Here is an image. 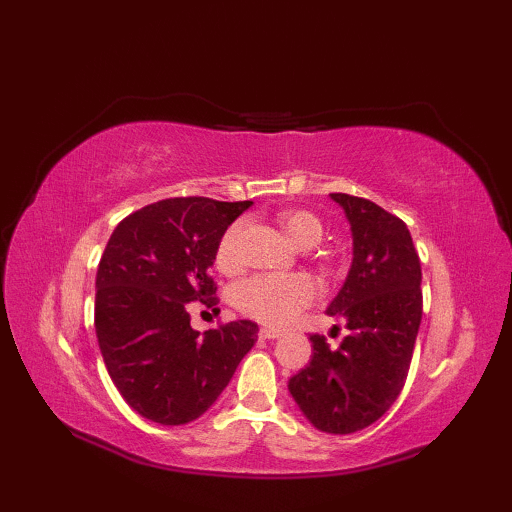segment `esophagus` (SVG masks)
Here are the masks:
<instances>
[{"instance_id":"obj_1","label":"esophagus","mask_w":512,"mask_h":512,"mask_svg":"<svg viewBox=\"0 0 512 512\" xmlns=\"http://www.w3.org/2000/svg\"><path fill=\"white\" fill-rule=\"evenodd\" d=\"M259 334H262V339H279V336H281V330H275V328H262V330H259Z\"/></svg>"}]
</instances>
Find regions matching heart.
<instances>
[{
	"label": "heart",
	"mask_w": 512,
	"mask_h": 512,
	"mask_svg": "<svg viewBox=\"0 0 512 512\" xmlns=\"http://www.w3.org/2000/svg\"><path fill=\"white\" fill-rule=\"evenodd\" d=\"M277 222L297 246H314L321 239V220L303 209H281ZM244 224L233 222L215 246V266L222 273H237L242 268ZM317 284L303 273H257L233 288V306L250 319L268 325H286L317 299Z\"/></svg>",
	"instance_id": "b5f03b06"
}]
</instances>
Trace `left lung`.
Masks as SVG:
<instances>
[{
	"label": "left lung",
	"mask_w": 512,
	"mask_h": 512,
	"mask_svg": "<svg viewBox=\"0 0 512 512\" xmlns=\"http://www.w3.org/2000/svg\"><path fill=\"white\" fill-rule=\"evenodd\" d=\"M330 198L352 226L354 259L328 314L350 332L339 347L310 334L312 358L288 389L314 427L345 436L376 422L405 385L422 319V270L400 217L356 195Z\"/></svg>",
	"instance_id": "8db88e82"
}]
</instances>
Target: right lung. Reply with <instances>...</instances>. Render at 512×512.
<instances>
[{
  "label": "right lung",
  "instance_id": "right-lung-1",
  "mask_svg": "<svg viewBox=\"0 0 512 512\" xmlns=\"http://www.w3.org/2000/svg\"><path fill=\"white\" fill-rule=\"evenodd\" d=\"M250 200L169 198L127 215L96 270L94 328L107 374L134 411L187 424L209 409L257 341V323L231 321L204 334L189 303H217L209 275L222 233Z\"/></svg>",
  "mask_w": 512,
  "mask_h": 512
}]
</instances>
